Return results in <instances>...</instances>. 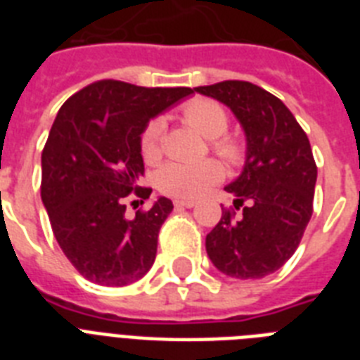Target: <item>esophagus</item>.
Returning a JSON list of instances; mask_svg holds the SVG:
<instances>
[{
  "label": "esophagus",
  "instance_id": "34e87169",
  "mask_svg": "<svg viewBox=\"0 0 360 360\" xmlns=\"http://www.w3.org/2000/svg\"><path fill=\"white\" fill-rule=\"evenodd\" d=\"M174 205L177 209H191L196 205V202H192V200H175Z\"/></svg>",
  "mask_w": 360,
  "mask_h": 360
}]
</instances>
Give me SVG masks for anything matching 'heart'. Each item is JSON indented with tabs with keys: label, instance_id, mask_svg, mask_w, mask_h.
<instances>
[{
	"label": "heart",
	"instance_id": "1",
	"mask_svg": "<svg viewBox=\"0 0 360 360\" xmlns=\"http://www.w3.org/2000/svg\"><path fill=\"white\" fill-rule=\"evenodd\" d=\"M183 120L209 138V146L220 158L231 166H240L246 158L245 143L233 134H228L230 115L213 98H192L183 108ZM166 123L162 117H153L140 136L141 157L153 164L160 160L164 149ZM224 177V168L219 160L205 158L198 162H168L157 172V186L162 194L183 200L203 196L213 185Z\"/></svg>",
	"mask_w": 360,
	"mask_h": 360
}]
</instances>
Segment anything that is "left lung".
I'll list each match as a JSON object with an SVG mask.
<instances>
[{
  "label": "left lung",
  "mask_w": 360,
  "mask_h": 360,
  "mask_svg": "<svg viewBox=\"0 0 360 360\" xmlns=\"http://www.w3.org/2000/svg\"><path fill=\"white\" fill-rule=\"evenodd\" d=\"M194 89L224 103L246 134L245 169L226 186L237 200L222 207L205 237L207 256L231 278H263L293 256L312 217V147L288 106L256 84L226 80Z\"/></svg>",
  "instance_id": "8db88e82"
}]
</instances>
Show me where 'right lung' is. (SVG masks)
Segmentation results:
<instances>
[{
    "label": "right lung",
    "instance_id": "obj_1",
    "mask_svg": "<svg viewBox=\"0 0 360 360\" xmlns=\"http://www.w3.org/2000/svg\"><path fill=\"white\" fill-rule=\"evenodd\" d=\"M191 87L93 82L58 112L42 149L41 198L61 250L93 284L129 285L151 269L160 226L174 209L127 207L151 196L140 136L151 117L191 95Z\"/></svg>",
    "mask_w": 360,
    "mask_h": 360
}]
</instances>
